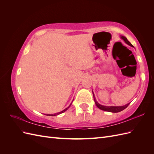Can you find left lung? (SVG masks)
<instances>
[{
    "instance_id": "left-lung-1",
    "label": "left lung",
    "mask_w": 154,
    "mask_h": 154,
    "mask_svg": "<svg viewBox=\"0 0 154 154\" xmlns=\"http://www.w3.org/2000/svg\"><path fill=\"white\" fill-rule=\"evenodd\" d=\"M120 37L123 40H124V42L126 44H128L130 46H131V47H133L132 44L130 42L127 40V38H126L125 36L122 35V36H120ZM92 94H93L94 100V102H95L96 106L98 107L100 109H101L102 110H105V111H106V112H113V113L119 112H121V111L123 110L124 109H125L130 104V103H127V104H126L125 105H123V106H105V105H100L98 103V102L96 101V97L94 96V92H93V91H92Z\"/></svg>"
}]
</instances>
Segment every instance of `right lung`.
<instances>
[{
    "instance_id": "1",
    "label": "right lung",
    "mask_w": 154,
    "mask_h": 154,
    "mask_svg": "<svg viewBox=\"0 0 154 154\" xmlns=\"http://www.w3.org/2000/svg\"><path fill=\"white\" fill-rule=\"evenodd\" d=\"M72 105V103L70 104V105L67 107V108H66V109H65L63 110H62V111H61V112H58V113H56V114H48L47 116H57V115H59V114H62V113H63V112H66L69 107H70V106H71Z\"/></svg>"
}]
</instances>
